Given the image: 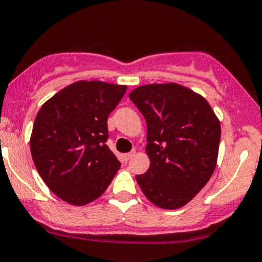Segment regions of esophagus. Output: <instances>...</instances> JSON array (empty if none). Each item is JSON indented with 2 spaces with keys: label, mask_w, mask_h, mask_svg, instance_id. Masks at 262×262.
Segmentation results:
<instances>
[{
  "label": "esophagus",
  "mask_w": 262,
  "mask_h": 262,
  "mask_svg": "<svg viewBox=\"0 0 262 262\" xmlns=\"http://www.w3.org/2000/svg\"><path fill=\"white\" fill-rule=\"evenodd\" d=\"M134 153H136V152H134V150H133V152L125 153V155L123 156V157H124V161H128V160H130V158L133 157V156H134Z\"/></svg>",
  "instance_id": "obj_1"
}]
</instances>
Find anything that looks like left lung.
<instances>
[{
    "label": "left lung",
    "instance_id": "left-lung-1",
    "mask_svg": "<svg viewBox=\"0 0 262 262\" xmlns=\"http://www.w3.org/2000/svg\"><path fill=\"white\" fill-rule=\"evenodd\" d=\"M129 99L146 119L150 161L137 182L150 203L179 209L212 178L221 123L202 95L173 82L139 86Z\"/></svg>",
    "mask_w": 262,
    "mask_h": 262
}]
</instances>
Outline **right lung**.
I'll return each instance as SVG.
<instances>
[{"mask_svg":"<svg viewBox=\"0 0 262 262\" xmlns=\"http://www.w3.org/2000/svg\"><path fill=\"white\" fill-rule=\"evenodd\" d=\"M125 91L123 84L77 81L39 110L30 137L31 157L47 186L64 202H94L120 168L106 146L107 116Z\"/></svg>","mask_w":262,"mask_h":262,"instance_id":"obj_1","label":"right lung"}]
</instances>
